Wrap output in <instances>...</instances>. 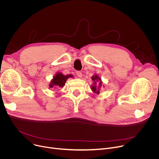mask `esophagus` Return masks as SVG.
<instances>
[{"mask_svg":"<svg viewBox=\"0 0 159 159\" xmlns=\"http://www.w3.org/2000/svg\"><path fill=\"white\" fill-rule=\"evenodd\" d=\"M76 75L79 77H81L82 75V74L80 71H76Z\"/></svg>","mask_w":159,"mask_h":159,"instance_id":"obj_1","label":"esophagus"}]
</instances>
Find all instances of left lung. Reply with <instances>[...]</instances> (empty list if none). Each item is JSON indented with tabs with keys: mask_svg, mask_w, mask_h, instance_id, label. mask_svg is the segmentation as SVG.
I'll use <instances>...</instances> for the list:
<instances>
[{
	"mask_svg": "<svg viewBox=\"0 0 159 159\" xmlns=\"http://www.w3.org/2000/svg\"><path fill=\"white\" fill-rule=\"evenodd\" d=\"M92 80H93V81H94V84H96V81H98V80L100 81V82H99V86H100V85H101V84H102V82H101V79H99V77H98V75H94V76H93V77H92ZM92 89L93 90V91L94 92H96L97 93H99V90H98V88L96 87V85H94V86H93L92 87Z\"/></svg>",
	"mask_w": 159,
	"mask_h": 159,
	"instance_id": "8db88e82",
	"label": "left lung"
}]
</instances>
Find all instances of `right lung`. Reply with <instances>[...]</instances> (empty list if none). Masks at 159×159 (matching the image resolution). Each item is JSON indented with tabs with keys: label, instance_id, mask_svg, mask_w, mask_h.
I'll use <instances>...</instances> for the list:
<instances>
[{
	"label": "right lung",
	"instance_id": "obj_1",
	"mask_svg": "<svg viewBox=\"0 0 159 159\" xmlns=\"http://www.w3.org/2000/svg\"><path fill=\"white\" fill-rule=\"evenodd\" d=\"M72 77V75H63L61 73H58L54 77L53 79L52 80L50 86L51 88L53 87L54 86L61 87L65 85V82L67 80V79L69 77Z\"/></svg>",
	"mask_w": 159,
	"mask_h": 159
}]
</instances>
